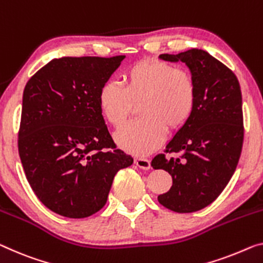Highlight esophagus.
Listing matches in <instances>:
<instances>
[{
	"instance_id": "1",
	"label": "esophagus",
	"mask_w": 263,
	"mask_h": 263,
	"mask_svg": "<svg viewBox=\"0 0 263 263\" xmlns=\"http://www.w3.org/2000/svg\"><path fill=\"white\" fill-rule=\"evenodd\" d=\"M134 163L137 165V167L143 169V171H148V169H151V161L147 160V159H135Z\"/></svg>"
}]
</instances>
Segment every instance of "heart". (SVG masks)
I'll return each mask as SVG.
<instances>
[{
  "label": "heart",
  "mask_w": 263,
  "mask_h": 263,
  "mask_svg": "<svg viewBox=\"0 0 263 263\" xmlns=\"http://www.w3.org/2000/svg\"><path fill=\"white\" fill-rule=\"evenodd\" d=\"M122 88L106 83L99 91L104 118L115 128L127 122L139 102L141 118L115 135L121 148L134 155H145L159 147L165 132L176 133L193 114L196 87L188 71L155 59L132 64L123 72Z\"/></svg>",
  "instance_id": "obj_1"
}]
</instances>
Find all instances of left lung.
<instances>
[{"label": "left lung", "mask_w": 263, "mask_h": 263, "mask_svg": "<svg viewBox=\"0 0 263 263\" xmlns=\"http://www.w3.org/2000/svg\"><path fill=\"white\" fill-rule=\"evenodd\" d=\"M159 59L183 62L196 87V102L184 126L165 145L180 156L154 157V169L172 175L169 192L157 196L163 207L193 213L207 207L223 191L239 162L243 143L240 83L235 74L205 50L192 48Z\"/></svg>", "instance_id": "1"}]
</instances>
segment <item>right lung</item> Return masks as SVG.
I'll return each instance as SVG.
<instances>
[{
  "label": "right lung",
  "mask_w": 263,
  "mask_h": 263,
  "mask_svg": "<svg viewBox=\"0 0 263 263\" xmlns=\"http://www.w3.org/2000/svg\"><path fill=\"white\" fill-rule=\"evenodd\" d=\"M124 56L54 59L23 91L20 159L39 200L59 215L83 219L106 204L112 180L133 157L115 148L99 91Z\"/></svg>",
  "instance_id": "1"
}]
</instances>
